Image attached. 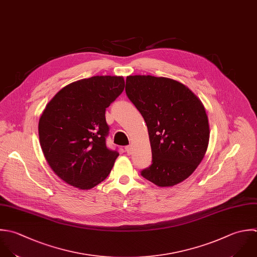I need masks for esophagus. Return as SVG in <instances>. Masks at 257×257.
I'll return each mask as SVG.
<instances>
[{"label":"esophagus","mask_w":257,"mask_h":257,"mask_svg":"<svg viewBox=\"0 0 257 257\" xmlns=\"http://www.w3.org/2000/svg\"><path fill=\"white\" fill-rule=\"evenodd\" d=\"M125 151L127 152L128 155H130V154L132 153V147H131V146H126V147H125Z\"/></svg>","instance_id":"34e87169"}]
</instances>
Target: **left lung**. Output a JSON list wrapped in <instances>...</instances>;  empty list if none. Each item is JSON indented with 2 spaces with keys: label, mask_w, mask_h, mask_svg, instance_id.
Masks as SVG:
<instances>
[{
  "label": "left lung",
  "mask_w": 257,
  "mask_h": 257,
  "mask_svg": "<svg viewBox=\"0 0 257 257\" xmlns=\"http://www.w3.org/2000/svg\"><path fill=\"white\" fill-rule=\"evenodd\" d=\"M125 91L148 128L152 164L141 175L159 187L188 178L202 161L209 142L202 102L188 87L165 77L128 76Z\"/></svg>",
  "instance_id": "1"
}]
</instances>
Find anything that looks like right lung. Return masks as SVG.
Wrapping results in <instances>:
<instances>
[{"instance_id":"add662e5","label":"right lung","mask_w":257,"mask_h":257,"mask_svg":"<svg viewBox=\"0 0 257 257\" xmlns=\"http://www.w3.org/2000/svg\"><path fill=\"white\" fill-rule=\"evenodd\" d=\"M120 76H94L62 88L39 120V138L52 170L66 183L88 190L107 178L119 153L106 146L105 111L123 92Z\"/></svg>"}]
</instances>
